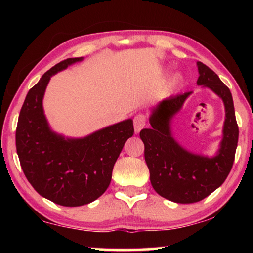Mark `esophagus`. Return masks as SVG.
Here are the masks:
<instances>
[{"label":"esophagus","instance_id":"obj_1","mask_svg":"<svg viewBox=\"0 0 253 253\" xmlns=\"http://www.w3.org/2000/svg\"><path fill=\"white\" fill-rule=\"evenodd\" d=\"M146 125V117L144 115L139 114L135 116L134 118V128H135V132L138 134V132L143 129V128Z\"/></svg>","mask_w":253,"mask_h":253}]
</instances>
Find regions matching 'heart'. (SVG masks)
Returning a JSON list of instances; mask_svg holds the SVG:
<instances>
[{"label": "heart", "mask_w": 253, "mask_h": 253, "mask_svg": "<svg viewBox=\"0 0 253 253\" xmlns=\"http://www.w3.org/2000/svg\"><path fill=\"white\" fill-rule=\"evenodd\" d=\"M182 79H183V76L179 74V72H176V74H174L172 76V78H170V84L177 85L179 83H181Z\"/></svg>", "instance_id": "1"}]
</instances>
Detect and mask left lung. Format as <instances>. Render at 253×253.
Returning a JSON list of instances; mask_svg holds the SVG:
<instances>
[{"label":"left lung","mask_w":253,"mask_h":253,"mask_svg":"<svg viewBox=\"0 0 253 253\" xmlns=\"http://www.w3.org/2000/svg\"><path fill=\"white\" fill-rule=\"evenodd\" d=\"M196 84L209 88L223 101L225 119L219 149L213 156L195 154L184 148L172 132L173 118L193 91L169 97L153 107L149 124L139 132L145 145V161L154 190L175 203H195L220 187L232 169L238 146L239 128L230 89L215 72L198 61Z\"/></svg>","instance_id":"8db88e82"}]
</instances>
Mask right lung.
Here are the masks:
<instances>
[{
    "instance_id": "1",
    "label": "right lung",
    "mask_w": 253,
    "mask_h": 253,
    "mask_svg": "<svg viewBox=\"0 0 253 253\" xmlns=\"http://www.w3.org/2000/svg\"><path fill=\"white\" fill-rule=\"evenodd\" d=\"M83 60H63L30 89L15 134L16 153L25 177L41 196L62 207H81L104 194L125 142L134 135L131 118L80 138L51 129L43 110L46 85L51 77Z\"/></svg>"
}]
</instances>
